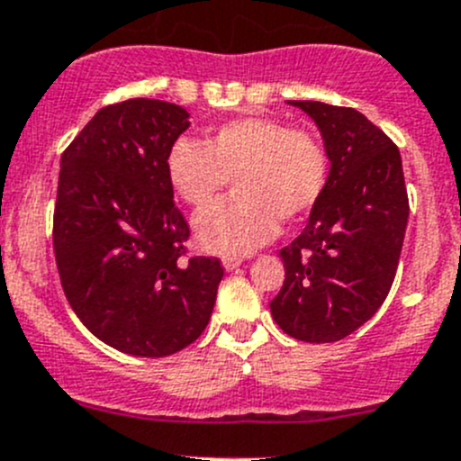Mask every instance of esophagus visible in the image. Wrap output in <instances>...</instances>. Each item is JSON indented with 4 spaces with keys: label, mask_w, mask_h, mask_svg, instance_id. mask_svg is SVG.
<instances>
[{
    "label": "esophagus",
    "mask_w": 461,
    "mask_h": 461,
    "mask_svg": "<svg viewBox=\"0 0 461 461\" xmlns=\"http://www.w3.org/2000/svg\"><path fill=\"white\" fill-rule=\"evenodd\" d=\"M240 263H243V260H240V258H225V260H222V267H225L227 272H231V269L239 267Z\"/></svg>",
    "instance_id": "1"
}]
</instances>
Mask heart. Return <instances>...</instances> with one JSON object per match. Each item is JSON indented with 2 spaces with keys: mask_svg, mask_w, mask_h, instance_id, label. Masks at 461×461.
Returning <instances> with one entry per match:
<instances>
[{
  "mask_svg": "<svg viewBox=\"0 0 461 461\" xmlns=\"http://www.w3.org/2000/svg\"><path fill=\"white\" fill-rule=\"evenodd\" d=\"M165 174L196 209L216 201L234 178V196L198 213L194 231L207 252L245 257L276 236L278 221H301L321 201L328 153L305 129L249 115L221 124L203 144L178 138L167 151Z\"/></svg>",
  "mask_w": 461,
  "mask_h": 461,
  "instance_id": "1",
  "label": "heart"
}]
</instances>
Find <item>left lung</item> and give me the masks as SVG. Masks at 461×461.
Returning <instances> with one entry per match:
<instances>
[{"label":"left lung","instance_id":"obj_1","mask_svg":"<svg viewBox=\"0 0 461 461\" xmlns=\"http://www.w3.org/2000/svg\"><path fill=\"white\" fill-rule=\"evenodd\" d=\"M287 104L314 120L330 171L305 230L278 252L285 281L269 310L290 337L332 343L373 319L394 281L408 225L402 156L357 109Z\"/></svg>","mask_w":461,"mask_h":461}]
</instances>
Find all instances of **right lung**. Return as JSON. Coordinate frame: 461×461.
I'll use <instances>...</instances> for the list:
<instances>
[{"label": "right lung", "mask_w": 461, "mask_h": 461, "mask_svg": "<svg viewBox=\"0 0 461 461\" xmlns=\"http://www.w3.org/2000/svg\"><path fill=\"white\" fill-rule=\"evenodd\" d=\"M189 113L162 100L97 111L59 162L53 249L73 312L124 355L169 357L196 341L216 303L218 258H185L187 221L165 158Z\"/></svg>", "instance_id": "obj_1"}]
</instances>
